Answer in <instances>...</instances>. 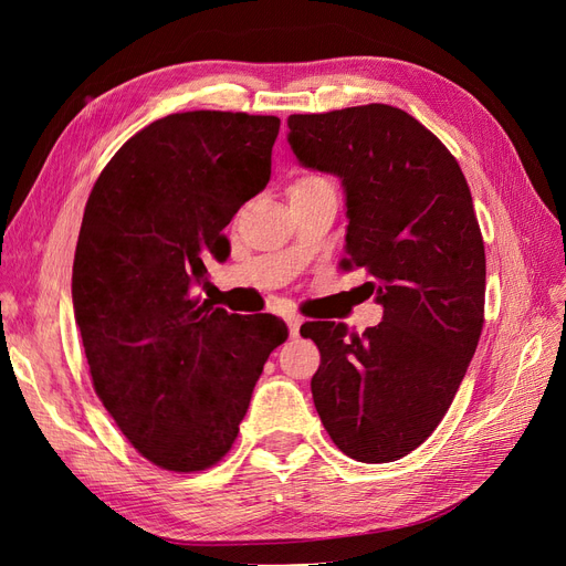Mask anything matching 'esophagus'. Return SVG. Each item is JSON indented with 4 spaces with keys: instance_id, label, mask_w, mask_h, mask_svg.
I'll use <instances>...</instances> for the list:
<instances>
[{
    "instance_id": "1",
    "label": "esophagus",
    "mask_w": 566,
    "mask_h": 566,
    "mask_svg": "<svg viewBox=\"0 0 566 566\" xmlns=\"http://www.w3.org/2000/svg\"><path fill=\"white\" fill-rule=\"evenodd\" d=\"M285 323H287V331H290V337H297L300 335V328H302V316H297V314H290L287 318H285Z\"/></svg>"
}]
</instances>
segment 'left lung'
Instances as JSON below:
<instances>
[{
	"label": "left lung",
	"mask_w": 566,
	"mask_h": 566,
	"mask_svg": "<svg viewBox=\"0 0 566 566\" xmlns=\"http://www.w3.org/2000/svg\"><path fill=\"white\" fill-rule=\"evenodd\" d=\"M302 167L342 181L347 260L366 269L382 321L364 335L312 321L314 406L335 447L391 462L430 437L455 397L484 325L486 256L470 186L437 136L406 111L370 104L290 115Z\"/></svg>",
	"instance_id": "8db88e82"
}]
</instances>
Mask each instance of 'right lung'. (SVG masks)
<instances>
[{
  "mask_svg": "<svg viewBox=\"0 0 566 566\" xmlns=\"http://www.w3.org/2000/svg\"><path fill=\"white\" fill-rule=\"evenodd\" d=\"M273 115L191 111L156 119L96 179L73 264V306L92 382L132 447L158 468L224 458L269 354L271 314L200 304L205 262L271 177Z\"/></svg>",
  "mask_w": 566,
  "mask_h": 566,
  "instance_id": "add662e5",
  "label": "right lung"
}]
</instances>
